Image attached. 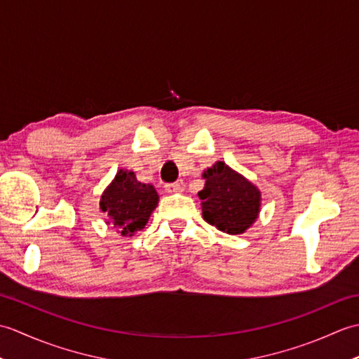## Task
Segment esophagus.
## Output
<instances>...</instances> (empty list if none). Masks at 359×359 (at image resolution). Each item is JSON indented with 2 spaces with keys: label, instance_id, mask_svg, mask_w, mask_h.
<instances>
[{
  "label": "esophagus",
  "instance_id": "esophagus-1",
  "mask_svg": "<svg viewBox=\"0 0 359 359\" xmlns=\"http://www.w3.org/2000/svg\"><path fill=\"white\" fill-rule=\"evenodd\" d=\"M165 191L170 193V194L182 193V191H184V187H182L180 184H166L165 185Z\"/></svg>",
  "mask_w": 359,
  "mask_h": 359
}]
</instances>
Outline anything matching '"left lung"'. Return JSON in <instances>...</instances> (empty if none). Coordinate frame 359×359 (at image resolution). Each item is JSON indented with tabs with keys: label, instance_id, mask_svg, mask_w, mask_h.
Instances as JSON below:
<instances>
[{
	"label": "left lung",
	"instance_id": "8db88e82",
	"mask_svg": "<svg viewBox=\"0 0 359 359\" xmlns=\"http://www.w3.org/2000/svg\"><path fill=\"white\" fill-rule=\"evenodd\" d=\"M203 179L205 187L199 191L203 219L224 233H245L261 211L257 187L224 162L203 171Z\"/></svg>",
	"mask_w": 359,
	"mask_h": 359
}]
</instances>
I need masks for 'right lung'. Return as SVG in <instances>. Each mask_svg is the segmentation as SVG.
Returning a JSON list of instances; mask_svg holds the SVG:
<instances>
[{
	"label": "right lung",
	"instance_id": "obj_1",
	"mask_svg": "<svg viewBox=\"0 0 359 359\" xmlns=\"http://www.w3.org/2000/svg\"><path fill=\"white\" fill-rule=\"evenodd\" d=\"M157 203L154 187L142 184L133 171L120 170L102 194L100 210L108 215L121 236H133L148 224Z\"/></svg>",
	"mask_w": 359,
	"mask_h": 359
}]
</instances>
